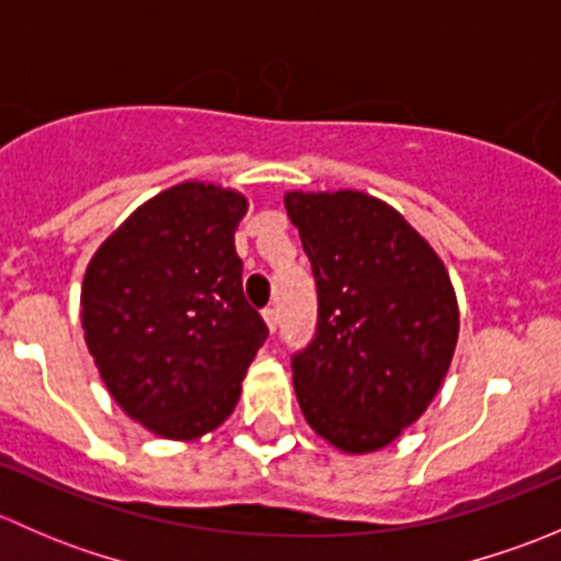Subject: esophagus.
<instances>
[{
	"instance_id": "1",
	"label": "esophagus",
	"mask_w": 561,
	"mask_h": 561,
	"mask_svg": "<svg viewBox=\"0 0 561 561\" xmlns=\"http://www.w3.org/2000/svg\"><path fill=\"white\" fill-rule=\"evenodd\" d=\"M263 320H265V325H268V331L274 333L276 331V322H279V314H276L274 307H265L263 309Z\"/></svg>"
}]
</instances>
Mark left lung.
<instances>
[{
    "label": "left lung",
    "instance_id": "left-lung-1",
    "mask_svg": "<svg viewBox=\"0 0 561 561\" xmlns=\"http://www.w3.org/2000/svg\"><path fill=\"white\" fill-rule=\"evenodd\" d=\"M317 285L312 342L293 355L309 426L371 454L426 412L458 339L450 276L396 208L366 192H287Z\"/></svg>",
    "mask_w": 561,
    "mask_h": 561
}]
</instances>
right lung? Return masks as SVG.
I'll list each match as a JSON object with an SVG mask.
<instances>
[{"label": "right lung", "instance_id": "right-lung-1", "mask_svg": "<svg viewBox=\"0 0 561 561\" xmlns=\"http://www.w3.org/2000/svg\"><path fill=\"white\" fill-rule=\"evenodd\" d=\"M247 197L184 181L129 214L83 276L87 347L116 404L168 439L233 412L268 336L241 287L236 228Z\"/></svg>", "mask_w": 561, "mask_h": 561}]
</instances>
